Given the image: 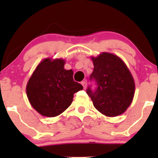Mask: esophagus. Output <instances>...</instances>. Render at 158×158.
Wrapping results in <instances>:
<instances>
[{"mask_svg": "<svg viewBox=\"0 0 158 158\" xmlns=\"http://www.w3.org/2000/svg\"><path fill=\"white\" fill-rule=\"evenodd\" d=\"M82 85V86H83V88H84V89H86V86H87V82H85V81H82V83H81Z\"/></svg>", "mask_w": 158, "mask_h": 158, "instance_id": "34e87169", "label": "esophagus"}]
</instances>
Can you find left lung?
Returning <instances> with one entry per match:
<instances>
[{"instance_id": "8db88e82", "label": "left lung", "mask_w": 158, "mask_h": 158, "mask_svg": "<svg viewBox=\"0 0 158 158\" xmlns=\"http://www.w3.org/2000/svg\"><path fill=\"white\" fill-rule=\"evenodd\" d=\"M94 69L90 79L96 82L97 89L90 87L86 93L94 107L108 117L123 114L132 102L135 85L130 70L123 60L110 52L91 57Z\"/></svg>"}]
</instances>
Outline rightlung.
<instances>
[{
  "label": "right lung",
  "instance_id": "obj_1",
  "mask_svg": "<svg viewBox=\"0 0 158 158\" xmlns=\"http://www.w3.org/2000/svg\"><path fill=\"white\" fill-rule=\"evenodd\" d=\"M63 59H44L36 66L27 84L30 105L46 117H56L72 104L73 95L83 89L73 80V71L64 69Z\"/></svg>",
  "mask_w": 158,
  "mask_h": 158
}]
</instances>
